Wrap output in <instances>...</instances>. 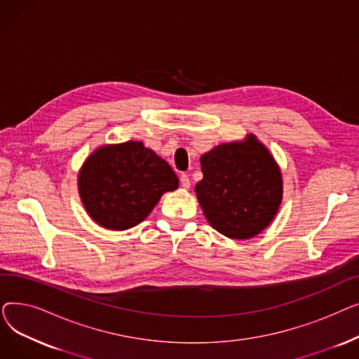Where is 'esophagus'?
<instances>
[{
    "label": "esophagus",
    "mask_w": 359,
    "mask_h": 359,
    "mask_svg": "<svg viewBox=\"0 0 359 359\" xmlns=\"http://www.w3.org/2000/svg\"><path fill=\"white\" fill-rule=\"evenodd\" d=\"M180 184H182L183 189H189V187H191L189 176H187V175H182V176H180Z\"/></svg>",
    "instance_id": "esophagus-1"
}]
</instances>
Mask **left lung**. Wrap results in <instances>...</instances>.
Masks as SVG:
<instances>
[{"label":"left lung","mask_w":359,"mask_h":359,"mask_svg":"<svg viewBox=\"0 0 359 359\" xmlns=\"http://www.w3.org/2000/svg\"><path fill=\"white\" fill-rule=\"evenodd\" d=\"M195 192L203 215L222 236L248 240L276 217L284 194L278 163L255 134L224 142L201 157Z\"/></svg>","instance_id":"8db88e82"}]
</instances>
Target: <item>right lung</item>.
Segmentation results:
<instances>
[{"mask_svg": "<svg viewBox=\"0 0 359 359\" xmlns=\"http://www.w3.org/2000/svg\"><path fill=\"white\" fill-rule=\"evenodd\" d=\"M179 179L165 160L141 141L104 144L79 172V194L88 217L106 230L135 227Z\"/></svg>", "mask_w": 359, "mask_h": 359, "instance_id": "right-lung-1", "label": "right lung"}]
</instances>
